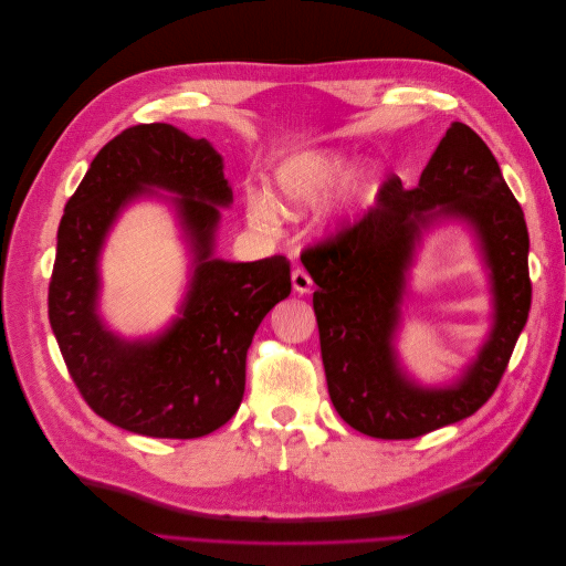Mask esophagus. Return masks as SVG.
I'll use <instances>...</instances> for the list:
<instances>
[{
	"label": "esophagus",
	"instance_id": "34e87169",
	"mask_svg": "<svg viewBox=\"0 0 566 566\" xmlns=\"http://www.w3.org/2000/svg\"><path fill=\"white\" fill-rule=\"evenodd\" d=\"M292 287L297 290L300 294H306V292H311V287H313V281H311V276H308L306 269H302V266L294 269V272H292Z\"/></svg>",
	"mask_w": 566,
	"mask_h": 566
}]
</instances>
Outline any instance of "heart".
Masks as SVG:
<instances>
[{
  "instance_id": "b5f03b06",
  "label": "heart",
  "mask_w": 566,
  "mask_h": 566,
  "mask_svg": "<svg viewBox=\"0 0 566 566\" xmlns=\"http://www.w3.org/2000/svg\"><path fill=\"white\" fill-rule=\"evenodd\" d=\"M349 170H353V160L334 149L297 154L287 158L285 164H281V168L276 170L274 200L287 213L311 209L317 202L325 200L336 186H340L347 179ZM370 186H373V177H366L355 188V198L357 200L366 198ZM249 217L260 228H272L276 223V209L266 198L251 196Z\"/></svg>"
}]
</instances>
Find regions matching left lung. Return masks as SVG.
<instances>
[{
	"label": "left lung",
	"mask_w": 566,
	"mask_h": 566,
	"mask_svg": "<svg viewBox=\"0 0 566 566\" xmlns=\"http://www.w3.org/2000/svg\"><path fill=\"white\" fill-rule=\"evenodd\" d=\"M440 218L468 220L492 266L496 322L464 378L447 390H423L400 374L392 332L411 253ZM523 209L476 133L453 122L430 156L417 188L391 175L378 202L302 253L317 290L313 311L322 364L336 412L370 438L412 440L474 415L506 370L527 322L532 283Z\"/></svg>",
	"instance_id": "left-lung-1"
}]
</instances>
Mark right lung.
Instances as JSON below:
<instances>
[{"mask_svg": "<svg viewBox=\"0 0 566 566\" xmlns=\"http://www.w3.org/2000/svg\"><path fill=\"white\" fill-rule=\"evenodd\" d=\"M174 199L197 253L182 317L154 342H124L95 313L97 253L118 211L150 186ZM232 202L223 158L170 124H138L107 143L69 198L57 230L48 317L87 406L124 430L193 440L232 419L244 398L247 353L262 317L290 290V260L211 258L221 211Z\"/></svg>", "mask_w": 566, "mask_h": 566, "instance_id": "add662e5", "label": "right lung"}]
</instances>
